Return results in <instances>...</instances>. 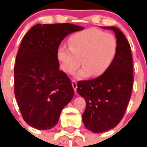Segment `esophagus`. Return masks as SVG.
I'll list each match as a JSON object with an SVG mask.
<instances>
[{
    "label": "esophagus",
    "mask_w": 147,
    "mask_h": 147,
    "mask_svg": "<svg viewBox=\"0 0 147 147\" xmlns=\"http://www.w3.org/2000/svg\"><path fill=\"white\" fill-rule=\"evenodd\" d=\"M71 85H72V87H73L74 90H75V92H76V90H77V83H76V81H72L71 82Z\"/></svg>",
    "instance_id": "34e87169"
}]
</instances>
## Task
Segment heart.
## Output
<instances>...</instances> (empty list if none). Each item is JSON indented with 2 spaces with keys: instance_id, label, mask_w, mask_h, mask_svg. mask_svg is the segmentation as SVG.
Returning <instances> with one entry per match:
<instances>
[{
  "instance_id": "heart-1",
  "label": "heart",
  "mask_w": 147,
  "mask_h": 147,
  "mask_svg": "<svg viewBox=\"0 0 147 147\" xmlns=\"http://www.w3.org/2000/svg\"><path fill=\"white\" fill-rule=\"evenodd\" d=\"M68 43L69 48L58 49L57 58L62 71L69 75L79 68L82 60V69L76 75L78 79L102 75L110 67L117 50L116 37L95 28L75 33L69 37Z\"/></svg>"
}]
</instances>
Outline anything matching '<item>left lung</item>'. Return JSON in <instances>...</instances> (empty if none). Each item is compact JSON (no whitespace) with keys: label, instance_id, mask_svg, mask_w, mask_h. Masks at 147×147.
Wrapping results in <instances>:
<instances>
[{"label":"left lung","instance_id":"1","mask_svg":"<svg viewBox=\"0 0 147 147\" xmlns=\"http://www.w3.org/2000/svg\"><path fill=\"white\" fill-rule=\"evenodd\" d=\"M103 28L115 33L116 55L101 76L92 80L79 81L77 84V92L86 101L83 123L93 133L105 132L120 123L131 97L134 83L133 59L127 40L115 26Z\"/></svg>","mask_w":147,"mask_h":147}]
</instances>
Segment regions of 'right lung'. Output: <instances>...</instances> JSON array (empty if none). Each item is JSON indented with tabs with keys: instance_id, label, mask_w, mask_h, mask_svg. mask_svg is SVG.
<instances>
[{
	"instance_id": "add662e5",
	"label": "right lung",
	"mask_w": 147,
	"mask_h": 147,
	"mask_svg": "<svg viewBox=\"0 0 147 147\" xmlns=\"http://www.w3.org/2000/svg\"><path fill=\"white\" fill-rule=\"evenodd\" d=\"M83 29L71 24H39L22 40L14 66V94L24 120L37 130L53 127L73 98L71 81L59 69L57 51L66 36Z\"/></svg>"
}]
</instances>
